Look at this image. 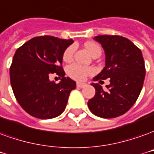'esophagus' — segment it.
<instances>
[{
    "mask_svg": "<svg viewBox=\"0 0 154 154\" xmlns=\"http://www.w3.org/2000/svg\"><path fill=\"white\" fill-rule=\"evenodd\" d=\"M76 85L78 88H84V87H85L87 85H86L85 83H80V82H78L76 84Z\"/></svg>",
    "mask_w": 154,
    "mask_h": 154,
    "instance_id": "1",
    "label": "esophagus"
}]
</instances>
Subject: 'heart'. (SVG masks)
Segmentation results:
<instances>
[{
	"mask_svg": "<svg viewBox=\"0 0 154 154\" xmlns=\"http://www.w3.org/2000/svg\"><path fill=\"white\" fill-rule=\"evenodd\" d=\"M85 46L93 56L96 54H101V48L99 45L94 42H86ZM75 51V45H69V47L66 48L63 53V60L65 62L71 61L74 57ZM66 72L70 78L75 80L81 81V80H85L89 75H94V69L92 67H89V66H83L78 64H71L67 67Z\"/></svg>",
	"mask_w": 154,
	"mask_h": 154,
	"instance_id": "1",
	"label": "heart"
}]
</instances>
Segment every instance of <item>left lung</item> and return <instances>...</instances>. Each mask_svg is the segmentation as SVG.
I'll list each match as a JSON object with an SVG mask.
<instances>
[{
	"instance_id": "obj_1",
	"label": "left lung",
	"mask_w": 154,
	"mask_h": 154,
	"mask_svg": "<svg viewBox=\"0 0 154 154\" xmlns=\"http://www.w3.org/2000/svg\"><path fill=\"white\" fill-rule=\"evenodd\" d=\"M105 52V67L94 81L109 78L103 90L99 83H93L94 97L88 101L90 111L96 116L112 119L131 109L140 94L145 78L144 60L140 49L120 35H98L94 38Z\"/></svg>"
}]
</instances>
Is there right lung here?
I'll return each instance as SVG.
<instances>
[{"label": "right lung", "mask_w": 154, "mask_h": 154, "mask_svg": "<svg viewBox=\"0 0 154 154\" xmlns=\"http://www.w3.org/2000/svg\"><path fill=\"white\" fill-rule=\"evenodd\" d=\"M73 40L51 35L32 38L16 50L10 68V79L17 102L33 117L49 119L64 112L76 83L62 67L63 53ZM51 73L62 77L56 84Z\"/></svg>", "instance_id": "1"}]
</instances>
